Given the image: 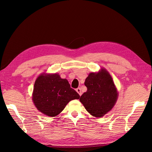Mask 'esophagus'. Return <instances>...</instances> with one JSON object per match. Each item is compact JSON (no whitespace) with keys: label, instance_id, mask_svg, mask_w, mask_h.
<instances>
[{"label":"esophagus","instance_id":"34e87169","mask_svg":"<svg viewBox=\"0 0 152 152\" xmlns=\"http://www.w3.org/2000/svg\"><path fill=\"white\" fill-rule=\"evenodd\" d=\"M76 91L78 93V94H79L80 96H81L82 95V92H81V89H80V88H77V89H76Z\"/></svg>","mask_w":152,"mask_h":152}]
</instances>
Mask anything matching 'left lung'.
<instances>
[{"instance_id":"left-lung-1","label":"left lung","mask_w":152,"mask_h":152,"mask_svg":"<svg viewBox=\"0 0 152 152\" xmlns=\"http://www.w3.org/2000/svg\"><path fill=\"white\" fill-rule=\"evenodd\" d=\"M84 84L87 90L80 96V102L93 116L103 117L112 109L118 98L111 75L102 68L97 73H89Z\"/></svg>"}]
</instances>
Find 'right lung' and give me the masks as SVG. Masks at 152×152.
<instances>
[{"mask_svg":"<svg viewBox=\"0 0 152 152\" xmlns=\"http://www.w3.org/2000/svg\"><path fill=\"white\" fill-rule=\"evenodd\" d=\"M80 96L58 73H42L35 82L32 100L40 112L49 117L60 113L71 100Z\"/></svg>","mask_w":152,"mask_h":152,"instance_id":"right-lung-1","label":"right lung"}]
</instances>
